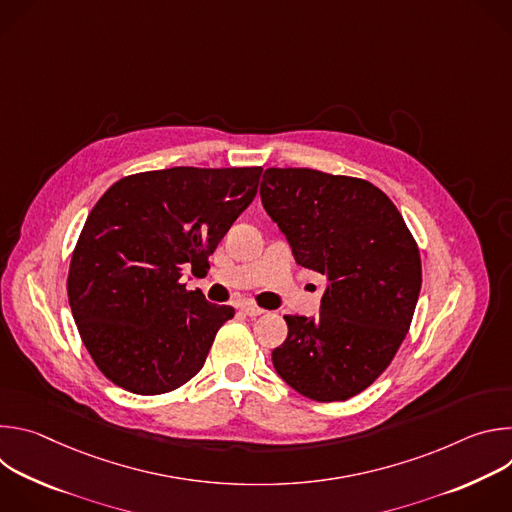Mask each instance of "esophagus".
Returning a JSON list of instances; mask_svg holds the SVG:
<instances>
[{"mask_svg":"<svg viewBox=\"0 0 512 512\" xmlns=\"http://www.w3.org/2000/svg\"><path fill=\"white\" fill-rule=\"evenodd\" d=\"M241 312H243L245 316H251V318H257V316L265 314V310L259 308V306H255V304H243V306H241Z\"/></svg>","mask_w":512,"mask_h":512,"instance_id":"obj_1","label":"esophagus"}]
</instances>
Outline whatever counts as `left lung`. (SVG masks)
<instances>
[{
  "mask_svg": "<svg viewBox=\"0 0 512 512\" xmlns=\"http://www.w3.org/2000/svg\"><path fill=\"white\" fill-rule=\"evenodd\" d=\"M259 192L296 261L328 277L318 318L283 316L273 367L308 399L346 401L383 375L407 336L421 289L417 243L367 180L269 168Z\"/></svg>",
  "mask_w": 512,
  "mask_h": 512,
  "instance_id": "left-lung-1",
  "label": "left lung"
}]
</instances>
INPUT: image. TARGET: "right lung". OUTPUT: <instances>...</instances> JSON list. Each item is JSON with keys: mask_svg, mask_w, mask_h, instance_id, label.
<instances>
[{"mask_svg": "<svg viewBox=\"0 0 512 512\" xmlns=\"http://www.w3.org/2000/svg\"><path fill=\"white\" fill-rule=\"evenodd\" d=\"M263 168H168L115 182L93 206L72 251V318L99 371L135 395L188 383L235 316L188 291L182 267L206 269Z\"/></svg>", "mask_w": 512, "mask_h": 512, "instance_id": "obj_1", "label": "right lung"}]
</instances>
